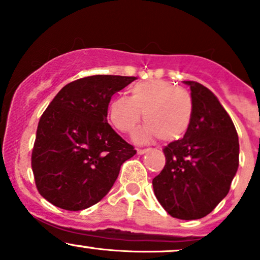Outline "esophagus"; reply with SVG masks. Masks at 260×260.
<instances>
[{
  "label": "esophagus",
  "mask_w": 260,
  "mask_h": 260,
  "mask_svg": "<svg viewBox=\"0 0 260 260\" xmlns=\"http://www.w3.org/2000/svg\"><path fill=\"white\" fill-rule=\"evenodd\" d=\"M148 151H149V149H137V154L138 155H143V154L148 153Z\"/></svg>",
  "instance_id": "1"
}]
</instances>
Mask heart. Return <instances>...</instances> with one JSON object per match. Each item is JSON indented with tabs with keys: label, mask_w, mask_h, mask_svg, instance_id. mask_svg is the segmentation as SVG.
<instances>
[{
	"label": "heart",
	"mask_w": 260,
	"mask_h": 260,
	"mask_svg": "<svg viewBox=\"0 0 260 260\" xmlns=\"http://www.w3.org/2000/svg\"><path fill=\"white\" fill-rule=\"evenodd\" d=\"M129 92V98H113L109 106L110 121L120 132L132 133L143 113L147 123L136 136L140 142L157 137L162 142H175L188 132L193 118V99L183 88L154 79L137 83Z\"/></svg>",
	"instance_id": "1"
}]
</instances>
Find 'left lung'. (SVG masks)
Listing matches in <instances>:
<instances>
[{
	"mask_svg": "<svg viewBox=\"0 0 260 260\" xmlns=\"http://www.w3.org/2000/svg\"><path fill=\"white\" fill-rule=\"evenodd\" d=\"M193 118L183 138L162 149L166 164L153 180L155 197L171 216H207L228 196L238 169L240 144L234 122L217 98L187 80Z\"/></svg>",
	"mask_w": 260,
	"mask_h": 260,
	"instance_id": "8db88e82",
	"label": "left lung"
}]
</instances>
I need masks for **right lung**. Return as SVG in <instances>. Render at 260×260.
Returning <instances> with one entry per match:
<instances>
[{"label": "right lung", "mask_w": 260, "mask_h": 260, "mask_svg": "<svg viewBox=\"0 0 260 260\" xmlns=\"http://www.w3.org/2000/svg\"><path fill=\"white\" fill-rule=\"evenodd\" d=\"M136 77L90 76L64 85L39 121L31 169L41 196L64 210L105 197L121 165L137 153L107 123L115 92Z\"/></svg>", "instance_id": "right-lung-1"}]
</instances>
